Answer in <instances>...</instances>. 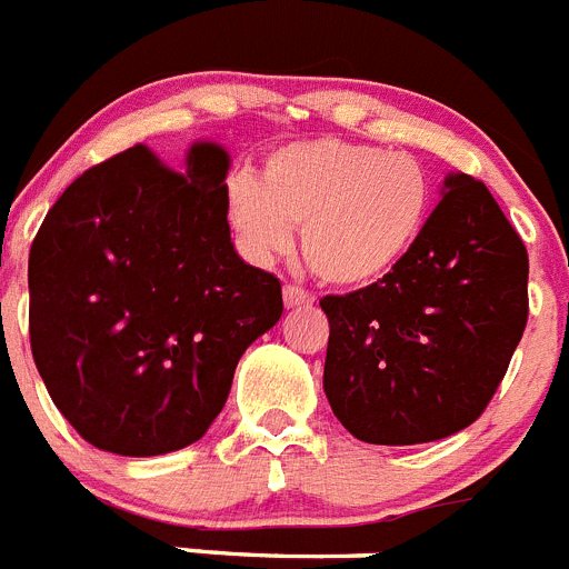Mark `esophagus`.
<instances>
[{
    "label": "esophagus",
    "instance_id": "34e87169",
    "mask_svg": "<svg viewBox=\"0 0 569 569\" xmlns=\"http://www.w3.org/2000/svg\"><path fill=\"white\" fill-rule=\"evenodd\" d=\"M283 300H286V309H300V306H311V303H315V297H311V291L300 289V286H295V283H286L283 286Z\"/></svg>",
    "mask_w": 569,
    "mask_h": 569
}]
</instances>
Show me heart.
Returning <instances> with one entry per match:
<instances>
[{
	"label": "heart",
	"instance_id": "b5f03b06",
	"mask_svg": "<svg viewBox=\"0 0 569 569\" xmlns=\"http://www.w3.org/2000/svg\"><path fill=\"white\" fill-rule=\"evenodd\" d=\"M433 183L408 152L351 141H303L272 152L263 181L234 176L227 212L249 254L278 258L295 229L311 272L331 286H368L393 272L417 247Z\"/></svg>",
	"mask_w": 569,
	"mask_h": 569
}]
</instances>
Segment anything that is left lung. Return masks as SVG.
<instances>
[{
    "instance_id": "obj_1",
    "label": "left lung",
    "mask_w": 569,
    "mask_h": 569,
    "mask_svg": "<svg viewBox=\"0 0 569 569\" xmlns=\"http://www.w3.org/2000/svg\"><path fill=\"white\" fill-rule=\"evenodd\" d=\"M527 249L490 189L445 178L417 247L377 283L320 300L322 388L351 437L419 445L482 417L527 326Z\"/></svg>"
}]
</instances>
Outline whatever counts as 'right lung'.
<instances>
[{
    "mask_svg": "<svg viewBox=\"0 0 569 569\" xmlns=\"http://www.w3.org/2000/svg\"><path fill=\"white\" fill-rule=\"evenodd\" d=\"M229 156L181 172L147 144L96 163L50 207L28 260L30 351L81 439L121 457L198 442L240 355L283 315L274 274L238 258Z\"/></svg>",
    "mask_w": 569,
    "mask_h": 569,
    "instance_id": "1",
    "label": "right lung"
}]
</instances>
